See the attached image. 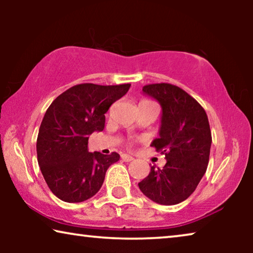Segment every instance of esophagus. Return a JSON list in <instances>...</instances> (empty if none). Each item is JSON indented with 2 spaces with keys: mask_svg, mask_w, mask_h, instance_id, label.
<instances>
[{
  "mask_svg": "<svg viewBox=\"0 0 253 253\" xmlns=\"http://www.w3.org/2000/svg\"><path fill=\"white\" fill-rule=\"evenodd\" d=\"M121 158H122V160L126 161V162H130V161L133 160V158L129 154H122V155H121Z\"/></svg>",
  "mask_w": 253,
  "mask_h": 253,
  "instance_id": "obj_1",
  "label": "esophagus"
}]
</instances>
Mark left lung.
<instances>
[{
    "instance_id": "obj_1",
    "label": "left lung",
    "mask_w": 253,
    "mask_h": 253,
    "mask_svg": "<svg viewBox=\"0 0 253 253\" xmlns=\"http://www.w3.org/2000/svg\"><path fill=\"white\" fill-rule=\"evenodd\" d=\"M143 93L161 106L159 138L151 146L165 154L166 165L151 167L138 186L154 203L176 205L190 197L206 172L212 144L209 119L203 107L175 85H146Z\"/></svg>"
}]
</instances>
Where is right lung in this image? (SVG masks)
I'll use <instances>...</instances> for the list:
<instances>
[{
  "mask_svg": "<svg viewBox=\"0 0 253 253\" xmlns=\"http://www.w3.org/2000/svg\"><path fill=\"white\" fill-rule=\"evenodd\" d=\"M130 84L72 86L51 102L37 139L38 164L50 191L67 203L95 195L107 169L120 160L113 152H88V136L105 127V114L129 91Z\"/></svg>",
  "mask_w": 253,
  "mask_h": 253,
  "instance_id": "obj_1",
  "label": "right lung"
}]
</instances>
